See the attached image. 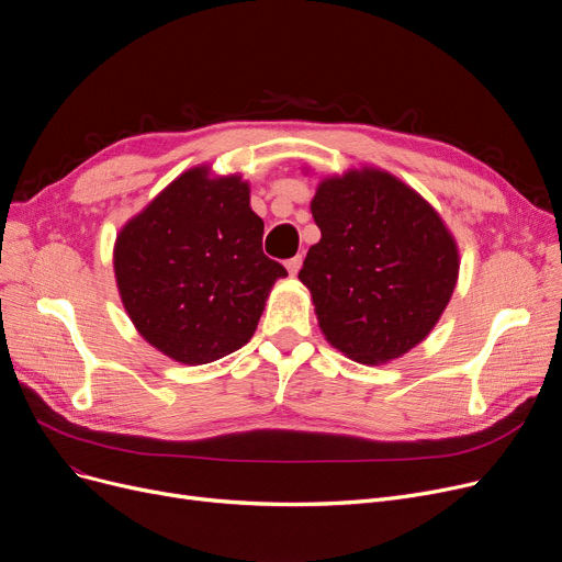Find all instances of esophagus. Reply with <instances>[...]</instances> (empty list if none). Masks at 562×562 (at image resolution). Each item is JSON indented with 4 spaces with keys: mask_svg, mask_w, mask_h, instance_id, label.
I'll return each mask as SVG.
<instances>
[{
    "mask_svg": "<svg viewBox=\"0 0 562 562\" xmlns=\"http://www.w3.org/2000/svg\"><path fill=\"white\" fill-rule=\"evenodd\" d=\"M286 271H289V276H296L299 271H301V266H303V257L301 255H296V257H291V259H286Z\"/></svg>",
    "mask_w": 562,
    "mask_h": 562,
    "instance_id": "esophagus-1",
    "label": "esophagus"
}]
</instances>
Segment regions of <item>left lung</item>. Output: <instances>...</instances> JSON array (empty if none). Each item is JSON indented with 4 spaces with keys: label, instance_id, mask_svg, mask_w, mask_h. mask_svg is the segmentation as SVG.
<instances>
[{
    "label": "left lung",
    "instance_id": "1",
    "mask_svg": "<svg viewBox=\"0 0 562 562\" xmlns=\"http://www.w3.org/2000/svg\"><path fill=\"white\" fill-rule=\"evenodd\" d=\"M310 210L321 241L299 280L326 339L360 364L422 344L460 273L458 244L435 206L392 172L362 166L323 177Z\"/></svg>",
    "mask_w": 562,
    "mask_h": 562
}]
</instances>
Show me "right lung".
Returning <instances> with one entry per match:
<instances>
[{
  "label": "right lung",
  "instance_id": "1",
  "mask_svg": "<svg viewBox=\"0 0 562 562\" xmlns=\"http://www.w3.org/2000/svg\"><path fill=\"white\" fill-rule=\"evenodd\" d=\"M263 221L241 175L195 166L115 236L117 293L138 335L175 362L206 364L257 330L284 266L261 250Z\"/></svg>",
  "mask_w": 562,
  "mask_h": 562
}]
</instances>
